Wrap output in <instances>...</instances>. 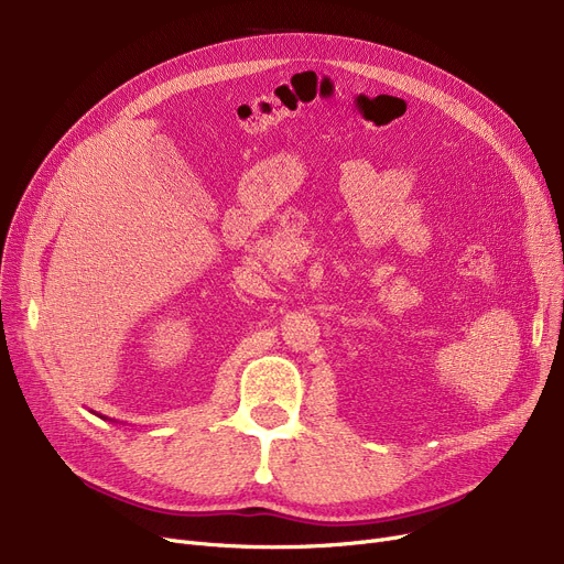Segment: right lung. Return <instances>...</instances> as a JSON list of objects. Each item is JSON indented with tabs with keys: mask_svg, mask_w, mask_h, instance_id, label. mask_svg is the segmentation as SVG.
Wrapping results in <instances>:
<instances>
[{
	"mask_svg": "<svg viewBox=\"0 0 564 564\" xmlns=\"http://www.w3.org/2000/svg\"><path fill=\"white\" fill-rule=\"evenodd\" d=\"M104 420H106V417H104Z\"/></svg>",
	"mask_w": 564,
	"mask_h": 564,
	"instance_id": "add662e5",
	"label": "right lung"
}]
</instances>
